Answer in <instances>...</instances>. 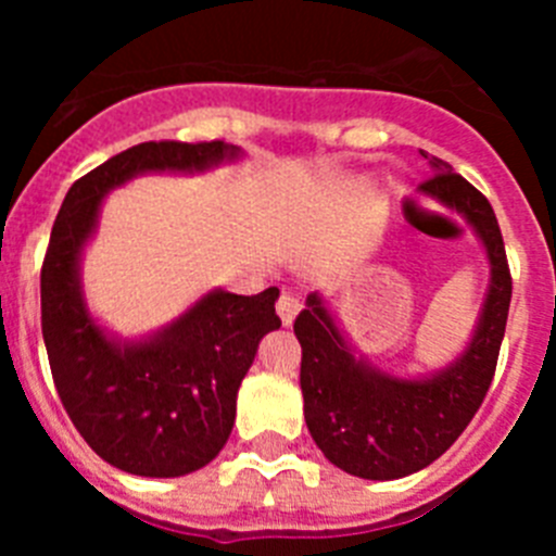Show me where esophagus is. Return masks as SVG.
Instances as JSON below:
<instances>
[{"instance_id":"obj_1","label":"esophagus","mask_w":556,"mask_h":556,"mask_svg":"<svg viewBox=\"0 0 556 556\" xmlns=\"http://www.w3.org/2000/svg\"><path fill=\"white\" fill-rule=\"evenodd\" d=\"M275 308H278V317H281L283 326H292L298 312H301V298H294L292 292H283L278 303H275Z\"/></svg>"}]
</instances>
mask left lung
Returning a JSON list of instances; mask_svg holds the SVG:
<instances>
[{
    "mask_svg": "<svg viewBox=\"0 0 556 556\" xmlns=\"http://www.w3.org/2000/svg\"><path fill=\"white\" fill-rule=\"evenodd\" d=\"M431 166L424 189L465 214L490 258L488 298L465 353L429 378H397L356 358L317 292L294 320L308 431L328 462L358 479L417 473L456 443L488 395L507 328L513 278L493 205L451 164L431 159Z\"/></svg>",
    "mask_w": 556,
    "mask_h": 556,
    "instance_id": "obj_1",
    "label": "left lung"
}]
</instances>
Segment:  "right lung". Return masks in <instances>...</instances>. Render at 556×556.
I'll return each instance as SVG.
<instances>
[{"instance_id":"obj_1","label":"right lung","mask_w":556,"mask_h":556,"mask_svg":"<svg viewBox=\"0 0 556 556\" xmlns=\"http://www.w3.org/2000/svg\"><path fill=\"white\" fill-rule=\"evenodd\" d=\"M225 141H144L72 184L41 267V331L63 409L108 465L175 479L228 443L236 392L264 333L281 328L278 289H214L178 320L139 342L108 337L88 314L80 253L108 191L141 172H203L239 159Z\"/></svg>"}]
</instances>
